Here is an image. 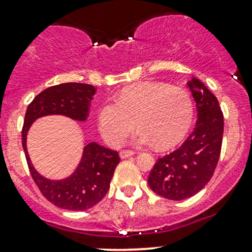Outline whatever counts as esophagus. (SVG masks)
<instances>
[{"label":"esophagus","mask_w":252,"mask_h":252,"mask_svg":"<svg viewBox=\"0 0 252 252\" xmlns=\"http://www.w3.org/2000/svg\"><path fill=\"white\" fill-rule=\"evenodd\" d=\"M134 151H130V150H122L121 153H119V156H121V158H130V156L134 155Z\"/></svg>","instance_id":"obj_1"}]
</instances>
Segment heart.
<instances>
[{
    "label": "heart",
    "mask_w": 252,
    "mask_h": 252,
    "mask_svg": "<svg viewBox=\"0 0 252 252\" xmlns=\"http://www.w3.org/2000/svg\"><path fill=\"white\" fill-rule=\"evenodd\" d=\"M98 128L104 140L119 146L136 126V145L167 149L180 143L191 128L193 102L187 91L161 82H143L123 90L116 101L98 111Z\"/></svg>",
    "instance_id": "obj_1"
}]
</instances>
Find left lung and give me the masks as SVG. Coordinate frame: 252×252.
Here are the masks:
<instances>
[{
  "label": "left lung",
  "mask_w": 252,
  "mask_h": 252,
  "mask_svg": "<svg viewBox=\"0 0 252 252\" xmlns=\"http://www.w3.org/2000/svg\"><path fill=\"white\" fill-rule=\"evenodd\" d=\"M187 85L196 102V126L177 150L156 161L148 178L156 194L172 201L203 189L216 170L223 141L224 118L217 97L196 77Z\"/></svg>",
  "instance_id": "left-lung-1"
}]
</instances>
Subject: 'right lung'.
Instances as JSON below:
<instances>
[{"label": "right lung", "mask_w": 252, "mask_h": 252, "mask_svg": "<svg viewBox=\"0 0 252 252\" xmlns=\"http://www.w3.org/2000/svg\"><path fill=\"white\" fill-rule=\"evenodd\" d=\"M96 89L92 85L67 82L51 86L38 94L28 106L22 129V145L34 182L41 194L59 208L86 211L102 201L121 158L117 151L96 141L87 144L76 170L63 180H50L34 168L27 149V134L32 124L45 116H65L84 122L89 116Z\"/></svg>", "instance_id": "1"}]
</instances>
